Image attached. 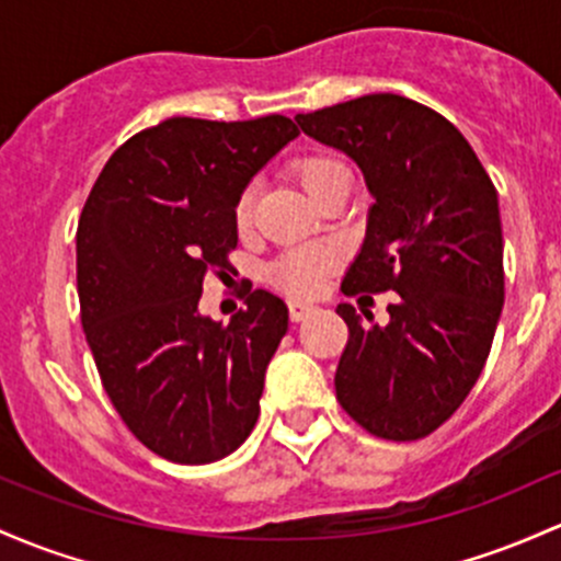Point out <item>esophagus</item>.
<instances>
[{"instance_id":"obj_1","label":"esophagus","mask_w":561,"mask_h":561,"mask_svg":"<svg viewBox=\"0 0 561 561\" xmlns=\"http://www.w3.org/2000/svg\"><path fill=\"white\" fill-rule=\"evenodd\" d=\"M313 311H317V309H313L311 304H300V300H293V304H290V319H293V322H304V319H309Z\"/></svg>"}]
</instances>
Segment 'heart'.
Listing matches in <instances>:
<instances>
[{
    "mask_svg": "<svg viewBox=\"0 0 561 561\" xmlns=\"http://www.w3.org/2000/svg\"><path fill=\"white\" fill-rule=\"evenodd\" d=\"M295 178L311 199H317L324 188L337 181H348V170L341 159L330 157V153H304L295 159L293 164ZM252 207H255V191L250 186L237 196L233 202V224H237L239 233L250 231L252 226ZM337 252L324 244L317 248H300L290 250L271 266V279L276 287H282L290 295H313L322 287L324 276L335 268Z\"/></svg>",
    "mask_w": 561,
    "mask_h": 561,
    "instance_id": "obj_1",
    "label": "heart"
}]
</instances>
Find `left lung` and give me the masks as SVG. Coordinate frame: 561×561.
I'll use <instances>...</instances> for the list:
<instances>
[{
	"label": "left lung",
	"instance_id": "left-lung-1",
	"mask_svg": "<svg viewBox=\"0 0 561 561\" xmlns=\"http://www.w3.org/2000/svg\"><path fill=\"white\" fill-rule=\"evenodd\" d=\"M295 122L346 151L375 196L343 295H399L386 328L337 306L348 324L337 402L373 436L423 439L469 397L501 319L497 191L463 133L410 98L362 95Z\"/></svg>",
	"mask_w": 561,
	"mask_h": 561
}]
</instances>
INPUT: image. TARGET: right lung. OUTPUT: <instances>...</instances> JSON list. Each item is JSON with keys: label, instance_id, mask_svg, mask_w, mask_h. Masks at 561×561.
I'll return each instance as SVG.
<instances>
[{"label": "right lung", "instance_id": "add662e5", "mask_svg": "<svg viewBox=\"0 0 561 561\" xmlns=\"http://www.w3.org/2000/svg\"><path fill=\"white\" fill-rule=\"evenodd\" d=\"M298 133L282 114L172 116L111 153L79 215V313L98 375L135 439L172 463L226 458L255 428L287 306L248 290L229 324L213 322L202 282L229 276L233 202Z\"/></svg>", "mask_w": 561, "mask_h": 561}]
</instances>
